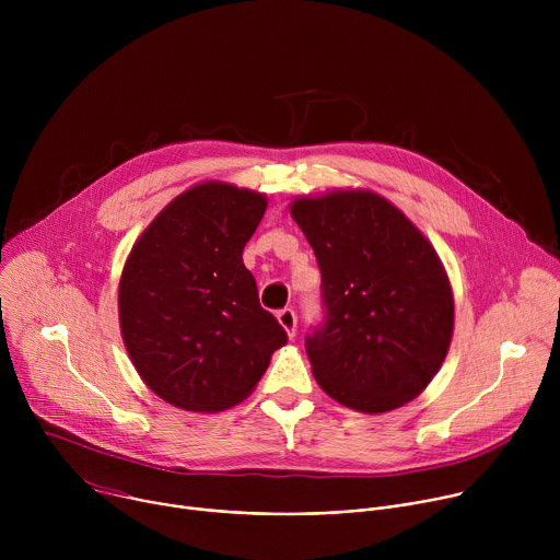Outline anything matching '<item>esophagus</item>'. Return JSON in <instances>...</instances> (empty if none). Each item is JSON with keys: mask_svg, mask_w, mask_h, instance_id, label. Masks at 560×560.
Returning a JSON list of instances; mask_svg holds the SVG:
<instances>
[{"mask_svg": "<svg viewBox=\"0 0 560 560\" xmlns=\"http://www.w3.org/2000/svg\"><path fill=\"white\" fill-rule=\"evenodd\" d=\"M277 318H279L281 328H283V330L288 332V337L292 339V337L296 335V314H294V310H292V307H283V310L277 312Z\"/></svg>", "mask_w": 560, "mask_h": 560, "instance_id": "1", "label": "esophagus"}]
</instances>
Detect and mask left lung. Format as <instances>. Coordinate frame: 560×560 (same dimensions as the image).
<instances>
[{"mask_svg": "<svg viewBox=\"0 0 560 560\" xmlns=\"http://www.w3.org/2000/svg\"><path fill=\"white\" fill-rule=\"evenodd\" d=\"M290 214L322 268L326 324L305 339L316 383L365 415L410 404L436 376L454 332V294L434 246L363 188L296 197Z\"/></svg>", "mask_w": 560, "mask_h": 560, "instance_id": "obj_1", "label": "left lung"}]
</instances>
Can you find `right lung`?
<instances>
[{
    "label": "right lung",
    "mask_w": 560,
    "mask_h": 560,
    "mask_svg": "<svg viewBox=\"0 0 560 560\" xmlns=\"http://www.w3.org/2000/svg\"><path fill=\"white\" fill-rule=\"evenodd\" d=\"M266 208L264 192L197 184L150 221L124 264L126 352L175 408L210 415L242 404L288 341L242 257Z\"/></svg>",
    "instance_id": "right-lung-1"
}]
</instances>
